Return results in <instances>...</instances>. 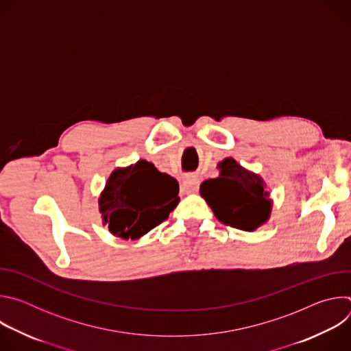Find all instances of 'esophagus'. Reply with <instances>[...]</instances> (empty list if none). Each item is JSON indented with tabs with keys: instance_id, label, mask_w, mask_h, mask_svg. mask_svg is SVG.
I'll use <instances>...</instances> for the list:
<instances>
[{
	"instance_id": "esophagus-1",
	"label": "esophagus",
	"mask_w": 351,
	"mask_h": 351,
	"mask_svg": "<svg viewBox=\"0 0 351 351\" xmlns=\"http://www.w3.org/2000/svg\"><path fill=\"white\" fill-rule=\"evenodd\" d=\"M199 186V180L195 176H186L182 182V191L186 194L195 193Z\"/></svg>"
}]
</instances>
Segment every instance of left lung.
I'll list each match as a JSON object with an SVG mask.
<instances>
[{"mask_svg": "<svg viewBox=\"0 0 351 351\" xmlns=\"http://www.w3.org/2000/svg\"><path fill=\"white\" fill-rule=\"evenodd\" d=\"M219 176L204 180L199 194L225 225L253 232L269 219L272 199L264 179L228 157L218 164Z\"/></svg>", "mask_w": 351, "mask_h": 351, "instance_id": "left-lung-1", "label": "left lung"}]
</instances>
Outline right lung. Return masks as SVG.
I'll return each mask as SVG.
<instances>
[{"label":"right lung","instance_id":"obj_1","mask_svg":"<svg viewBox=\"0 0 351 351\" xmlns=\"http://www.w3.org/2000/svg\"><path fill=\"white\" fill-rule=\"evenodd\" d=\"M178 194V180L145 160L117 168L98 198L103 225L117 237L136 240L169 217Z\"/></svg>","mask_w":351,"mask_h":351}]
</instances>
